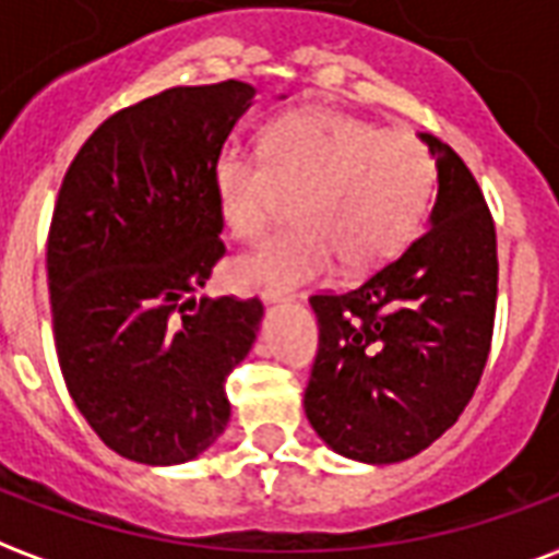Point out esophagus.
<instances>
[{
    "instance_id": "1",
    "label": "esophagus",
    "mask_w": 559,
    "mask_h": 559,
    "mask_svg": "<svg viewBox=\"0 0 559 559\" xmlns=\"http://www.w3.org/2000/svg\"><path fill=\"white\" fill-rule=\"evenodd\" d=\"M262 300L264 304H285L288 295L285 292H274V288H262Z\"/></svg>"
}]
</instances>
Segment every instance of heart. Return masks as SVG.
Segmentation results:
<instances>
[{"instance_id":"obj_1","label":"heart","mask_w":559,"mask_h":559,"mask_svg":"<svg viewBox=\"0 0 559 559\" xmlns=\"http://www.w3.org/2000/svg\"><path fill=\"white\" fill-rule=\"evenodd\" d=\"M438 193L431 151L336 109H297L262 133V157L223 151L214 195L231 238L262 240L295 199V229L235 264L250 285L288 292L319 280L340 259L369 274L417 238Z\"/></svg>"}]
</instances>
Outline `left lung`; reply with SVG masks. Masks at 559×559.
Instances as JSON below:
<instances>
[{
  "label": "left lung",
  "instance_id": "left-lung-1",
  "mask_svg": "<svg viewBox=\"0 0 559 559\" xmlns=\"http://www.w3.org/2000/svg\"><path fill=\"white\" fill-rule=\"evenodd\" d=\"M438 166L431 229L352 292L309 297L319 354L304 408L330 450L405 462L459 419L491 352L497 235L455 151L419 133Z\"/></svg>",
  "mask_w": 559,
  "mask_h": 559
}]
</instances>
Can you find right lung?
<instances>
[{
    "instance_id": "1",
    "label": "right lung",
    "mask_w": 559,
    "mask_h": 559,
    "mask_svg": "<svg viewBox=\"0 0 559 559\" xmlns=\"http://www.w3.org/2000/svg\"><path fill=\"white\" fill-rule=\"evenodd\" d=\"M252 95L166 88L109 116L64 173L47 238L56 354L73 405L130 462L217 441L226 378L262 324L259 297H199L226 252L214 163Z\"/></svg>"
}]
</instances>
